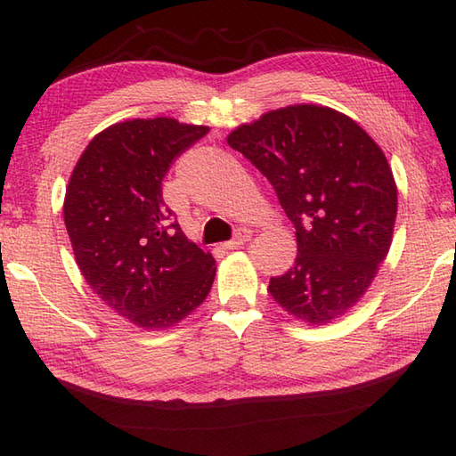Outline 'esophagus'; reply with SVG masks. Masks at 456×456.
Instances as JSON below:
<instances>
[{
  "label": "esophagus",
  "instance_id": "obj_1",
  "mask_svg": "<svg viewBox=\"0 0 456 456\" xmlns=\"http://www.w3.org/2000/svg\"><path fill=\"white\" fill-rule=\"evenodd\" d=\"M250 237H253V233H250L248 229H239L237 233H235V237L231 239V240H227V243L223 245V247H225V248H239V247H243Z\"/></svg>",
  "mask_w": 456,
  "mask_h": 456
}]
</instances>
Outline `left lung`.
<instances>
[{
    "instance_id": "1",
    "label": "left lung",
    "mask_w": 456,
    "mask_h": 456,
    "mask_svg": "<svg viewBox=\"0 0 456 456\" xmlns=\"http://www.w3.org/2000/svg\"><path fill=\"white\" fill-rule=\"evenodd\" d=\"M227 142L273 183L296 227L294 266L270 278L274 302L307 325L343 317L392 245L398 188L386 154L348 115L315 103L268 111Z\"/></svg>"
}]
</instances>
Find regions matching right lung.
<instances>
[{
	"instance_id": "1",
	"label": "right lung",
	"mask_w": 456,
	"mask_h": 456,
	"mask_svg": "<svg viewBox=\"0 0 456 456\" xmlns=\"http://www.w3.org/2000/svg\"><path fill=\"white\" fill-rule=\"evenodd\" d=\"M209 131L174 118L127 119L95 134L70 174L64 225L86 282L144 331L180 323L208 297L216 258L164 206L172 160Z\"/></svg>"
}]
</instances>
